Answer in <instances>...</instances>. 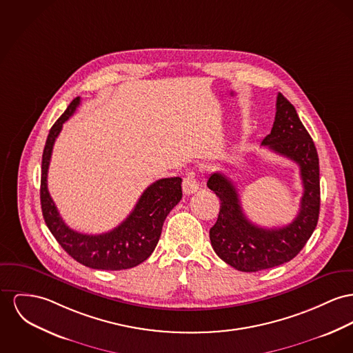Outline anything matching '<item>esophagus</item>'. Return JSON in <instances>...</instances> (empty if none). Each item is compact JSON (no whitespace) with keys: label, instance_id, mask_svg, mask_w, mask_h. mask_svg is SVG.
<instances>
[{"label":"esophagus","instance_id":"esophagus-1","mask_svg":"<svg viewBox=\"0 0 353 353\" xmlns=\"http://www.w3.org/2000/svg\"><path fill=\"white\" fill-rule=\"evenodd\" d=\"M182 188H183V192H185L186 195H191V194H194V192L198 191L199 183H198V181H196V178H195V175H194L192 172H188V176L183 178Z\"/></svg>","mask_w":353,"mask_h":353}]
</instances>
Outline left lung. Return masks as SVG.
<instances>
[{
  "instance_id": "left-lung-1",
  "label": "left lung",
  "mask_w": 353,
  "mask_h": 353,
  "mask_svg": "<svg viewBox=\"0 0 353 353\" xmlns=\"http://www.w3.org/2000/svg\"><path fill=\"white\" fill-rule=\"evenodd\" d=\"M273 128L261 145L300 165L304 194L297 216L283 228L265 229L252 223L242 212L234 183L223 174L214 172L208 188L221 199L210 241L216 256L241 272H259L294 259L317 226L320 214L319 155L310 135L293 104L277 96Z\"/></svg>"
}]
</instances>
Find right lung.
<instances>
[{"label": "right lung", "instance_id": "right-lung-1", "mask_svg": "<svg viewBox=\"0 0 353 353\" xmlns=\"http://www.w3.org/2000/svg\"><path fill=\"white\" fill-rule=\"evenodd\" d=\"M79 104L80 97L73 99L48 135L41 163L40 199L43 215L56 241L81 265L100 270L130 269L148 259L157 248L165 216L182 199V179L179 176L163 178L150 185L131 214L108 233L83 234L72 230L49 195L47 178L53 144L63 124L71 118Z\"/></svg>", "mask_w": 353, "mask_h": 353}]
</instances>
